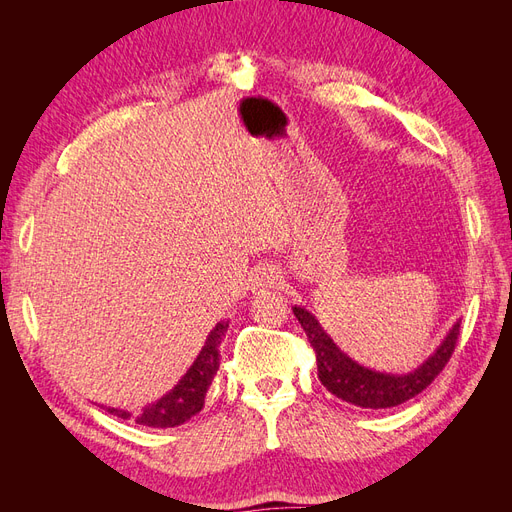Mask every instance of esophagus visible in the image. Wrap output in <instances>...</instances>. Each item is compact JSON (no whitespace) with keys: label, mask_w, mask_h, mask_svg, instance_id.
<instances>
[{"label":"esophagus","mask_w":512,"mask_h":512,"mask_svg":"<svg viewBox=\"0 0 512 512\" xmlns=\"http://www.w3.org/2000/svg\"><path fill=\"white\" fill-rule=\"evenodd\" d=\"M250 282H252V292H265V290L277 288V284L282 282V275L277 273L273 267L262 265L252 271Z\"/></svg>","instance_id":"34e87169"}]
</instances>
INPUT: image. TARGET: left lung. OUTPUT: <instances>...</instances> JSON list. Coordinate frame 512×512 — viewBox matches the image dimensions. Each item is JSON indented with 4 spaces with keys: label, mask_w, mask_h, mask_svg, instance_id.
<instances>
[{
    "label": "left lung",
    "mask_w": 512,
    "mask_h": 512,
    "mask_svg": "<svg viewBox=\"0 0 512 512\" xmlns=\"http://www.w3.org/2000/svg\"><path fill=\"white\" fill-rule=\"evenodd\" d=\"M294 316L301 322V327L309 339V344L316 350L318 378L327 386V391L335 397L348 401L352 406L367 410H382L404 404V401L416 397L433 382L442 367L451 359L457 344L459 322H453L440 346L433 350L427 359L408 374H391V371H378L361 365L359 361L339 348L331 335L322 329L318 318L309 309L294 305Z\"/></svg>",
    "instance_id": "1"
}]
</instances>
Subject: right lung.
I'll return each mask as SVG.
<instances>
[{"instance_id": "1", "label": "right lung", "mask_w": 512, "mask_h": 512, "mask_svg": "<svg viewBox=\"0 0 512 512\" xmlns=\"http://www.w3.org/2000/svg\"><path fill=\"white\" fill-rule=\"evenodd\" d=\"M228 331V322H218L211 329V333L205 339V346L200 348L198 356L190 369L185 371L181 380L170 389L166 395H162L158 401H151L143 410L130 412L121 408L106 410L123 418V421H136L138 425L153 427V429H166L177 427L185 421H190L205 406V395L213 382V376L220 369V344Z\"/></svg>"}]
</instances>
